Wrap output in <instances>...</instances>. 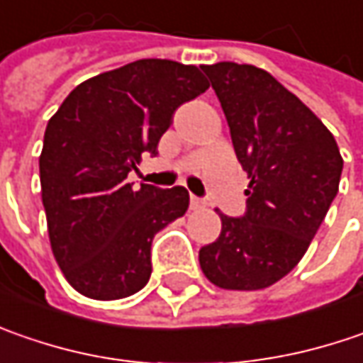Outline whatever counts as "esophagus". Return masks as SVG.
<instances>
[{
    "mask_svg": "<svg viewBox=\"0 0 363 363\" xmlns=\"http://www.w3.org/2000/svg\"><path fill=\"white\" fill-rule=\"evenodd\" d=\"M205 207V201L199 197H191V209H203Z\"/></svg>",
    "mask_w": 363,
    "mask_h": 363,
    "instance_id": "obj_1",
    "label": "esophagus"
}]
</instances>
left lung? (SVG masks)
<instances>
[{
    "label": "left lung",
    "mask_w": 363,
    "mask_h": 363,
    "mask_svg": "<svg viewBox=\"0 0 363 363\" xmlns=\"http://www.w3.org/2000/svg\"><path fill=\"white\" fill-rule=\"evenodd\" d=\"M247 172L245 213L221 217L199 250L203 274L228 291H260L305 256L339 191L343 158L333 134L270 72L252 65H203Z\"/></svg>",
    "instance_id": "left-lung-1"
}]
</instances>
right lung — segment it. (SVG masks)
I'll use <instances>...</instances> for the list:
<instances>
[{
    "label": "right lung",
    "instance_id": "obj_1",
    "mask_svg": "<svg viewBox=\"0 0 363 363\" xmlns=\"http://www.w3.org/2000/svg\"><path fill=\"white\" fill-rule=\"evenodd\" d=\"M209 89L193 65L142 58L87 79L69 93L44 132L40 184L56 262L72 289L116 301L152 274L154 235L184 215V186L128 181L174 111Z\"/></svg>",
    "mask_w": 363,
    "mask_h": 363
}]
</instances>
